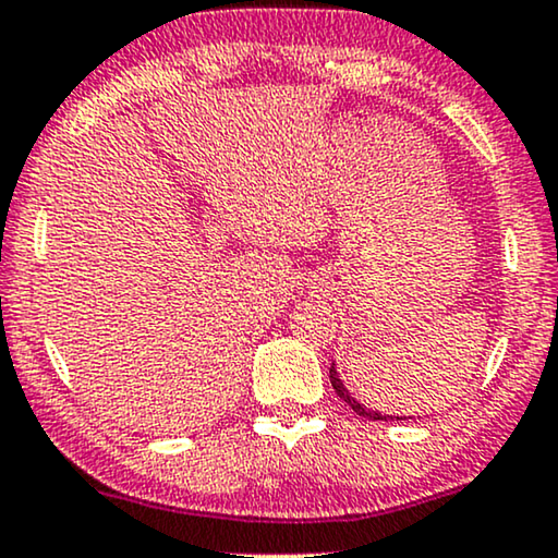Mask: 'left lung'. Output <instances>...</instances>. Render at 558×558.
<instances>
[{
	"mask_svg": "<svg viewBox=\"0 0 558 558\" xmlns=\"http://www.w3.org/2000/svg\"><path fill=\"white\" fill-rule=\"evenodd\" d=\"M330 385H332V389H336V395L341 397V400L349 404V408L356 412V415H361V417H366V421H395V415H385V412H379V410H368L366 404H361L356 397H353L349 389H345V385H343V379L341 376H338V368H336V364L330 366ZM397 421H402V417H397Z\"/></svg>",
	"mask_w": 558,
	"mask_h": 558,
	"instance_id": "obj_1",
	"label": "left lung"
}]
</instances>
